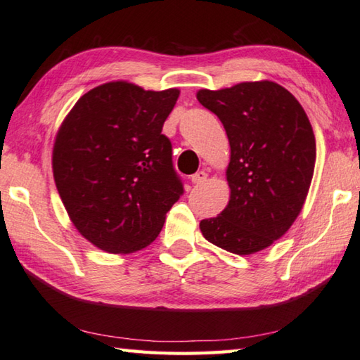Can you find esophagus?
Wrapping results in <instances>:
<instances>
[{
  "label": "esophagus",
  "instance_id": "esophagus-1",
  "mask_svg": "<svg viewBox=\"0 0 360 360\" xmlns=\"http://www.w3.org/2000/svg\"><path fill=\"white\" fill-rule=\"evenodd\" d=\"M207 172H203V171H199V172H195V174H193L191 175V181L193 183H195V185H200V183H203L207 180Z\"/></svg>",
  "mask_w": 360,
  "mask_h": 360
}]
</instances>
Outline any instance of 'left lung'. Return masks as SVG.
I'll return each instance as SVG.
<instances>
[{
  "mask_svg": "<svg viewBox=\"0 0 360 360\" xmlns=\"http://www.w3.org/2000/svg\"><path fill=\"white\" fill-rule=\"evenodd\" d=\"M198 100L230 144L229 203L200 221V232L232 254H255L288 232L306 202L316 160L310 120L293 94L268 79L200 89Z\"/></svg>",
  "mask_w": 360,
  "mask_h": 360,
  "instance_id": "1",
  "label": "left lung"
}]
</instances>
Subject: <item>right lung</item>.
<instances>
[{
  "label": "right lung",
  "mask_w": 360,
  "mask_h": 360,
  "mask_svg": "<svg viewBox=\"0 0 360 360\" xmlns=\"http://www.w3.org/2000/svg\"><path fill=\"white\" fill-rule=\"evenodd\" d=\"M180 91L110 81L81 97L60 124L51 166L75 229L108 254H131L160 235L183 193L162 125Z\"/></svg>",
  "instance_id": "1"
}]
</instances>
